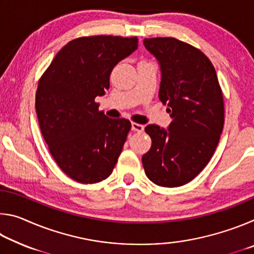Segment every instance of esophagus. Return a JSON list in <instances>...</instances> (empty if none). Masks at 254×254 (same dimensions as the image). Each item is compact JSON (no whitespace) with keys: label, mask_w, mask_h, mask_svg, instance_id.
Wrapping results in <instances>:
<instances>
[{"label":"esophagus","mask_w":254,"mask_h":254,"mask_svg":"<svg viewBox=\"0 0 254 254\" xmlns=\"http://www.w3.org/2000/svg\"><path fill=\"white\" fill-rule=\"evenodd\" d=\"M132 130L133 131H136V132H142L144 130V127L142 126V124H140V123L132 122Z\"/></svg>","instance_id":"esophagus-1"}]
</instances>
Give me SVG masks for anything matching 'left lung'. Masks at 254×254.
<instances>
[{
  "label": "left lung",
  "instance_id": "1",
  "mask_svg": "<svg viewBox=\"0 0 254 254\" xmlns=\"http://www.w3.org/2000/svg\"><path fill=\"white\" fill-rule=\"evenodd\" d=\"M143 45L161 68L159 98L168 105V130L149 124L152 141L142 156L148 178L162 187L191 182L209 162L224 126V101L207 56L176 38H149Z\"/></svg>",
  "mask_w": 254,
  "mask_h": 254
}]
</instances>
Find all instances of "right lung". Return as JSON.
I'll return each instance as SVG.
<instances>
[{
	"mask_svg": "<svg viewBox=\"0 0 254 254\" xmlns=\"http://www.w3.org/2000/svg\"><path fill=\"white\" fill-rule=\"evenodd\" d=\"M136 47V37L76 38L58 51L38 81L42 136L59 168L80 184L109 177L121 154L131 122L107 118L95 97L104 95L112 69Z\"/></svg>",
	"mask_w": 254,
	"mask_h": 254,
	"instance_id": "right-lung-1",
	"label": "right lung"
}]
</instances>
